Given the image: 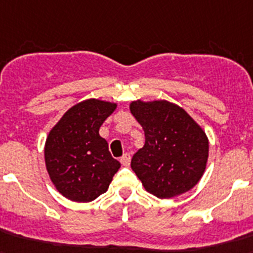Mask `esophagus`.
<instances>
[{
	"label": "esophagus",
	"mask_w": 253,
	"mask_h": 253,
	"mask_svg": "<svg viewBox=\"0 0 253 253\" xmlns=\"http://www.w3.org/2000/svg\"><path fill=\"white\" fill-rule=\"evenodd\" d=\"M120 163H122L124 167H128L130 164V154H124V155L120 158Z\"/></svg>",
	"instance_id": "obj_1"
}]
</instances>
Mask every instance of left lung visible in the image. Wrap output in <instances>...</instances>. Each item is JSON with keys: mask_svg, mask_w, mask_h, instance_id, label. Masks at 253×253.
I'll use <instances>...</instances> for the list:
<instances>
[{"mask_svg": "<svg viewBox=\"0 0 253 253\" xmlns=\"http://www.w3.org/2000/svg\"><path fill=\"white\" fill-rule=\"evenodd\" d=\"M131 115L145 131V145L130 167L146 191L169 199L193 189L206 170V131L182 107L168 101H133Z\"/></svg>", "mask_w": 253, "mask_h": 253, "instance_id": "1", "label": "left lung"}]
</instances>
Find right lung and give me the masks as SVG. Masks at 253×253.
<instances>
[{
  "label": "right lung",
  "mask_w": 253,
  "mask_h": 253,
  "mask_svg": "<svg viewBox=\"0 0 253 253\" xmlns=\"http://www.w3.org/2000/svg\"><path fill=\"white\" fill-rule=\"evenodd\" d=\"M116 107L114 102L90 98L72 106L49 131L45 164L51 182L67 199H97L120 168L99 135L101 125Z\"/></svg>",
  "instance_id": "1"
}]
</instances>
